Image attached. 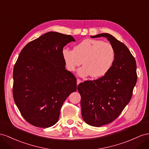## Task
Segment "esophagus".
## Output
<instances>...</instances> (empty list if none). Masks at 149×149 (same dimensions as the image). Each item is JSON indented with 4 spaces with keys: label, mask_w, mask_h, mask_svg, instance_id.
Listing matches in <instances>:
<instances>
[{
    "label": "esophagus",
    "mask_w": 149,
    "mask_h": 149,
    "mask_svg": "<svg viewBox=\"0 0 149 149\" xmlns=\"http://www.w3.org/2000/svg\"><path fill=\"white\" fill-rule=\"evenodd\" d=\"M81 82H82V81H81V79H77V85H78V84H79L81 83Z\"/></svg>",
    "instance_id": "34e87169"
}]
</instances>
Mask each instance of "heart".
I'll list each match as a JSON object with an SVG mask.
<instances>
[{
	"mask_svg": "<svg viewBox=\"0 0 149 149\" xmlns=\"http://www.w3.org/2000/svg\"><path fill=\"white\" fill-rule=\"evenodd\" d=\"M63 58L67 69L74 71L82 63L78 74L98 78L104 75L114 62L115 53L113 46L103 41L86 39L76 45L74 49L64 48Z\"/></svg>",
	"mask_w": 149,
	"mask_h": 149,
	"instance_id": "obj_1",
	"label": "heart"
}]
</instances>
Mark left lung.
I'll return each mask as SVG.
<instances>
[{
	"label": "left lung",
	"mask_w": 149,
	"mask_h": 149,
	"mask_svg": "<svg viewBox=\"0 0 149 149\" xmlns=\"http://www.w3.org/2000/svg\"><path fill=\"white\" fill-rule=\"evenodd\" d=\"M91 37L106 38L115 53L114 62L107 74L77 86L84 120L89 125L100 127L115 120L130 101L137 81L136 64L127 46L110 34Z\"/></svg>",
	"instance_id": "8db88e82"
}]
</instances>
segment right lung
<instances>
[{
  "instance_id": "obj_1",
  "label": "right lung",
  "mask_w": 149,
  "mask_h": 149,
  "mask_svg": "<svg viewBox=\"0 0 149 149\" xmlns=\"http://www.w3.org/2000/svg\"><path fill=\"white\" fill-rule=\"evenodd\" d=\"M75 39L50 31L30 41L14 65L13 94L28 123L40 128L54 125L67 97L77 90V79L65 69L63 47Z\"/></svg>"
}]
</instances>
